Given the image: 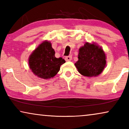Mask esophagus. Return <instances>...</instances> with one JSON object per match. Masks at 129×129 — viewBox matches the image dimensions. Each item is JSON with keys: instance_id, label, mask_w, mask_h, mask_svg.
<instances>
[{"instance_id": "1", "label": "esophagus", "mask_w": 129, "mask_h": 129, "mask_svg": "<svg viewBox=\"0 0 129 129\" xmlns=\"http://www.w3.org/2000/svg\"><path fill=\"white\" fill-rule=\"evenodd\" d=\"M72 59V56H66V57H65L64 59L66 61H70Z\"/></svg>"}]
</instances>
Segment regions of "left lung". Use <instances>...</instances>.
Returning <instances> with one entry per match:
<instances>
[{
  "mask_svg": "<svg viewBox=\"0 0 129 129\" xmlns=\"http://www.w3.org/2000/svg\"><path fill=\"white\" fill-rule=\"evenodd\" d=\"M78 61L75 65L81 75L87 77L97 76L103 72L106 57L102 47L87 42L79 49Z\"/></svg>",
  "mask_w": 129,
  "mask_h": 129,
  "instance_id": "8db88e82",
  "label": "left lung"
}]
</instances>
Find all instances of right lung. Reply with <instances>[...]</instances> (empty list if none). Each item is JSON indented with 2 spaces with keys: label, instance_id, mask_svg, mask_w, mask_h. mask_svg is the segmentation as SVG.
<instances>
[{
  "label": "right lung",
  "instance_id": "right-lung-1",
  "mask_svg": "<svg viewBox=\"0 0 129 129\" xmlns=\"http://www.w3.org/2000/svg\"><path fill=\"white\" fill-rule=\"evenodd\" d=\"M52 44L47 40L42 43L29 56V68L35 75L47 79L53 77L66 61L61 57L56 58Z\"/></svg>",
  "mask_w": 129,
  "mask_h": 129
}]
</instances>
